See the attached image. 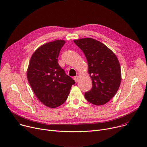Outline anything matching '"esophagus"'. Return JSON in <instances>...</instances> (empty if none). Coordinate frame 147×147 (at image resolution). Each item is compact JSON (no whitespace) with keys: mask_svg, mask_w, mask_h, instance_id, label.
<instances>
[{"mask_svg":"<svg viewBox=\"0 0 147 147\" xmlns=\"http://www.w3.org/2000/svg\"><path fill=\"white\" fill-rule=\"evenodd\" d=\"M74 80L77 83V82H79V77H78V76H76V77H74Z\"/></svg>","mask_w":147,"mask_h":147,"instance_id":"esophagus-1","label":"esophagus"}]
</instances>
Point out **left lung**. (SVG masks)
Segmentation results:
<instances>
[{"label": "left lung", "instance_id": "1", "mask_svg": "<svg viewBox=\"0 0 147 147\" xmlns=\"http://www.w3.org/2000/svg\"><path fill=\"white\" fill-rule=\"evenodd\" d=\"M74 42L84 53L88 63V73L92 88L86 92V99L100 106L108 102L118 92L122 79L118 58L110 49L100 41L90 38L74 40Z\"/></svg>", "mask_w": 147, "mask_h": 147}]
</instances>
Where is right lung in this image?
Wrapping results in <instances>:
<instances>
[{
    "instance_id": "obj_1",
    "label": "right lung",
    "mask_w": 147,
    "mask_h": 147,
    "mask_svg": "<svg viewBox=\"0 0 147 147\" xmlns=\"http://www.w3.org/2000/svg\"><path fill=\"white\" fill-rule=\"evenodd\" d=\"M65 41L62 40L45 43L33 53L26 71L28 80L38 100L55 108L67 100L75 82L66 75L57 58Z\"/></svg>"
}]
</instances>
